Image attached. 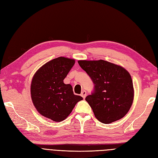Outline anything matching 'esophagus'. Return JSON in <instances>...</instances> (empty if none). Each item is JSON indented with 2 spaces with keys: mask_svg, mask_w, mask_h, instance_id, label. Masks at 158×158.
Masks as SVG:
<instances>
[{
  "mask_svg": "<svg viewBox=\"0 0 158 158\" xmlns=\"http://www.w3.org/2000/svg\"><path fill=\"white\" fill-rule=\"evenodd\" d=\"M86 92L85 90H83L82 92H81V96H82V97L83 98H85L86 97Z\"/></svg>",
  "mask_w": 158,
  "mask_h": 158,
  "instance_id": "34e87169",
  "label": "esophagus"
}]
</instances>
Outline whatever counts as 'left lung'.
Segmentation results:
<instances>
[{"instance_id": "1", "label": "left lung", "mask_w": 158, "mask_h": 158, "mask_svg": "<svg viewBox=\"0 0 158 158\" xmlns=\"http://www.w3.org/2000/svg\"><path fill=\"white\" fill-rule=\"evenodd\" d=\"M78 64L92 80L94 90L86 96L99 121L105 124L119 120L133 104L134 90L129 73L123 68L105 60H79Z\"/></svg>"}]
</instances>
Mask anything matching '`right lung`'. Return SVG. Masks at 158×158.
<instances>
[{"label": "right lung", "instance_id": "obj_1", "mask_svg": "<svg viewBox=\"0 0 158 158\" xmlns=\"http://www.w3.org/2000/svg\"><path fill=\"white\" fill-rule=\"evenodd\" d=\"M74 64L73 59L58 57L43 65L32 79L31 94L35 107L42 115L54 121L64 120L83 100L73 94L72 85L64 83Z\"/></svg>", "mask_w": 158, "mask_h": 158}]
</instances>
